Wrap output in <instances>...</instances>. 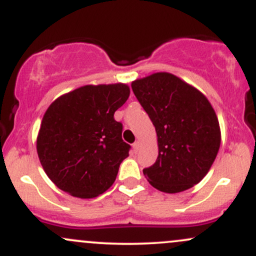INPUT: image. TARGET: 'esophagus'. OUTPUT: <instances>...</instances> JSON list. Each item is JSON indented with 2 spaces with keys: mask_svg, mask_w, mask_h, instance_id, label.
I'll use <instances>...</instances> for the list:
<instances>
[{
  "mask_svg": "<svg viewBox=\"0 0 256 256\" xmlns=\"http://www.w3.org/2000/svg\"><path fill=\"white\" fill-rule=\"evenodd\" d=\"M140 142H134V144H132V148H134V152H137L138 150H140Z\"/></svg>",
  "mask_w": 256,
  "mask_h": 256,
  "instance_id": "obj_1",
  "label": "esophagus"
}]
</instances>
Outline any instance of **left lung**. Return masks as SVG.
I'll list each match as a JSON object with an SVG mask.
<instances>
[{
	"label": "left lung",
	"mask_w": 256,
	"mask_h": 256,
	"mask_svg": "<svg viewBox=\"0 0 256 256\" xmlns=\"http://www.w3.org/2000/svg\"><path fill=\"white\" fill-rule=\"evenodd\" d=\"M158 134V155L143 173L155 189L174 194L201 182L220 146L216 114L202 92L171 73L132 82Z\"/></svg>",
	"instance_id": "8db88e82"
}]
</instances>
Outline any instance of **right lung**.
Here are the masks:
<instances>
[{
    "label": "right lung",
    "mask_w": 256,
    "mask_h": 256,
    "mask_svg": "<svg viewBox=\"0 0 256 256\" xmlns=\"http://www.w3.org/2000/svg\"><path fill=\"white\" fill-rule=\"evenodd\" d=\"M130 96L126 84L85 85L60 96L44 114L37 152L58 189L92 198L110 189L130 144L114 113Z\"/></svg>",
    "instance_id": "obj_1"
}]
</instances>
